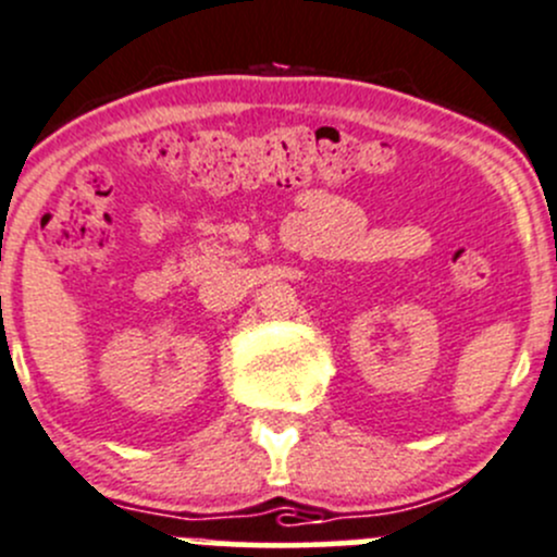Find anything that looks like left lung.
Masks as SVG:
<instances>
[{"mask_svg":"<svg viewBox=\"0 0 557 557\" xmlns=\"http://www.w3.org/2000/svg\"><path fill=\"white\" fill-rule=\"evenodd\" d=\"M555 310H557V299H555Z\"/></svg>","mask_w":557,"mask_h":557,"instance_id":"left-lung-1","label":"left lung"}]
</instances>
